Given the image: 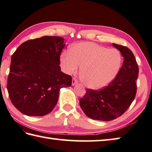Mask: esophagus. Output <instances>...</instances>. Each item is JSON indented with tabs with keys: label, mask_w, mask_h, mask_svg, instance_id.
I'll list each match as a JSON object with an SVG mask.
<instances>
[{
	"label": "esophagus",
	"mask_w": 152,
	"mask_h": 152,
	"mask_svg": "<svg viewBox=\"0 0 152 152\" xmlns=\"http://www.w3.org/2000/svg\"><path fill=\"white\" fill-rule=\"evenodd\" d=\"M78 84V80L75 78H73L72 79V86H75L76 84Z\"/></svg>",
	"instance_id": "esophagus-1"
}]
</instances>
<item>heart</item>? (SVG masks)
<instances>
[{
  "label": "heart",
  "instance_id": "obj_1",
  "mask_svg": "<svg viewBox=\"0 0 152 152\" xmlns=\"http://www.w3.org/2000/svg\"><path fill=\"white\" fill-rule=\"evenodd\" d=\"M122 55L116 49H108L91 42H80L61 55L62 70L67 74L77 72L86 87L98 90L107 86L118 72Z\"/></svg>",
  "mask_w": 152,
  "mask_h": 152
}]
</instances>
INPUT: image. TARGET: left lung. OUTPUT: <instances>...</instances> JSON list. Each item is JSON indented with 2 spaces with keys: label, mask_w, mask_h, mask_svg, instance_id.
Segmentation results:
<instances>
[{
  "label": "left lung",
  "mask_w": 152,
  "mask_h": 152,
  "mask_svg": "<svg viewBox=\"0 0 152 152\" xmlns=\"http://www.w3.org/2000/svg\"><path fill=\"white\" fill-rule=\"evenodd\" d=\"M124 57L123 66L115 78L100 90L87 89L80 100L82 111L94 120L109 121L120 117L125 112L136 94V80L138 66L134 55L126 47L113 43Z\"/></svg>",
  "instance_id": "left-lung-1"
}]
</instances>
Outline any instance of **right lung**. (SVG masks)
<instances>
[{"instance_id": "right-lung-1", "label": "right lung", "mask_w": 152, "mask_h": 152, "mask_svg": "<svg viewBox=\"0 0 152 152\" xmlns=\"http://www.w3.org/2000/svg\"><path fill=\"white\" fill-rule=\"evenodd\" d=\"M64 45L62 37L43 36L23 43L12 56L7 90L22 113L33 117L49 113L61 88L72 85V77L59 66Z\"/></svg>"}]
</instances>
